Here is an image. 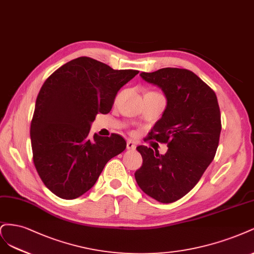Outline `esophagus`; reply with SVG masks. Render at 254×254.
I'll return each mask as SVG.
<instances>
[{"instance_id": "34e87169", "label": "esophagus", "mask_w": 254, "mask_h": 254, "mask_svg": "<svg viewBox=\"0 0 254 254\" xmlns=\"http://www.w3.org/2000/svg\"><path fill=\"white\" fill-rule=\"evenodd\" d=\"M136 143L134 142V141H132V140H127V150H135L136 149Z\"/></svg>"}]
</instances>
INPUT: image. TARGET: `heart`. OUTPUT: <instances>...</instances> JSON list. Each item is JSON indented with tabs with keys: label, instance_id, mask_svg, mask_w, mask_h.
I'll list each match as a JSON object with an SVG mask.
<instances>
[{
	"label": "heart",
	"instance_id": "b5f03b06",
	"mask_svg": "<svg viewBox=\"0 0 254 254\" xmlns=\"http://www.w3.org/2000/svg\"><path fill=\"white\" fill-rule=\"evenodd\" d=\"M149 93H155V92H149Z\"/></svg>",
	"mask_w": 254,
	"mask_h": 254
}]
</instances>
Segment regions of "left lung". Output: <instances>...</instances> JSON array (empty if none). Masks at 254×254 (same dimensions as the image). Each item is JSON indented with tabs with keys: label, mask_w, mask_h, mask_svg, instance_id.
<instances>
[{
	"label": "left lung",
	"mask_w": 254,
	"mask_h": 254,
	"mask_svg": "<svg viewBox=\"0 0 254 254\" xmlns=\"http://www.w3.org/2000/svg\"><path fill=\"white\" fill-rule=\"evenodd\" d=\"M140 76L167 98V108L148 138L167 143L169 149L159 155L148 146H137L143 161L135 178L152 198L174 202L193 189L215 156L222 129L217 98L185 68L166 67Z\"/></svg>",
	"instance_id": "1"
}]
</instances>
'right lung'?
Masks as SVG:
<instances>
[{
	"label": "right lung",
	"instance_id": "add662e5",
	"mask_svg": "<svg viewBox=\"0 0 254 254\" xmlns=\"http://www.w3.org/2000/svg\"><path fill=\"white\" fill-rule=\"evenodd\" d=\"M138 72L80 57L41 87L30 125L32 158L40 178L58 197L73 199L87 192L106 162L126 150L120 135L88 134L97 114H108L119 89Z\"/></svg>",
	"mask_w": 254,
	"mask_h": 254
}]
</instances>
